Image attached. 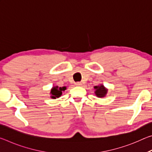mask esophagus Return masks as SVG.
<instances>
[{
  "label": "esophagus",
  "mask_w": 152,
  "mask_h": 152,
  "mask_svg": "<svg viewBox=\"0 0 152 152\" xmlns=\"http://www.w3.org/2000/svg\"><path fill=\"white\" fill-rule=\"evenodd\" d=\"M75 84H76V86H81L82 83H81V82H76Z\"/></svg>",
  "instance_id": "esophagus-1"
}]
</instances>
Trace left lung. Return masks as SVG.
Listing matches in <instances>:
<instances>
[{"mask_svg":"<svg viewBox=\"0 0 152 152\" xmlns=\"http://www.w3.org/2000/svg\"><path fill=\"white\" fill-rule=\"evenodd\" d=\"M94 88L95 90L94 94L99 98L104 97L108 92V89L106 87H104L103 84H100L99 86H95L94 87Z\"/></svg>","mask_w":152,"mask_h":152,"instance_id":"8db88e82","label":"left lung"}]
</instances>
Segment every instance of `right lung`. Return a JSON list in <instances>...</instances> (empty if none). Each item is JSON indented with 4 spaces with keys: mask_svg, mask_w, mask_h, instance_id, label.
I'll use <instances>...</instances> for the list:
<instances>
[{
    "mask_svg": "<svg viewBox=\"0 0 152 152\" xmlns=\"http://www.w3.org/2000/svg\"><path fill=\"white\" fill-rule=\"evenodd\" d=\"M65 90H66V86H63V87H58V86H53L50 91V94H51L50 97L53 99H56V98L60 97L61 95L62 94V91H64Z\"/></svg>",
    "mask_w": 152,
    "mask_h": 152,
    "instance_id": "add662e5",
    "label": "right lung"
}]
</instances>
